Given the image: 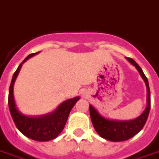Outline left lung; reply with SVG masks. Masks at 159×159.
Returning <instances> with one entry per match:
<instances>
[{
	"label": "left lung",
	"instance_id": "8db88e82",
	"mask_svg": "<svg viewBox=\"0 0 159 159\" xmlns=\"http://www.w3.org/2000/svg\"><path fill=\"white\" fill-rule=\"evenodd\" d=\"M126 60L129 61L131 64L135 66V68L139 72L143 80L145 81L146 89H147V106L144 112L136 119L121 121V120H107L104 118L102 115L99 114L98 111L94 107L89 105L91 121L94 126V128L101 137L109 141H125L134 137V135H136L143 128V126H145L151 108V95H150V88L147 77L145 76L139 65L133 58L130 57H126Z\"/></svg>",
	"mask_w": 159,
	"mask_h": 159
}]
</instances>
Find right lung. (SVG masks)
<instances>
[{
	"instance_id": "right-lung-1",
	"label": "right lung",
	"mask_w": 159,
	"mask_h": 159,
	"mask_svg": "<svg viewBox=\"0 0 159 159\" xmlns=\"http://www.w3.org/2000/svg\"><path fill=\"white\" fill-rule=\"evenodd\" d=\"M37 53H32L26 57L21 64L19 65L16 71L14 72L9 87L8 107L14 124L21 134L36 141H49L57 137L58 134L63 131L70 112L80 97L76 96L72 99H69L61 103L52 113L37 117L26 116L18 110L14 97V82L21 69L22 64Z\"/></svg>"
}]
</instances>
